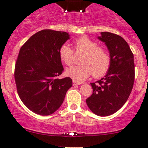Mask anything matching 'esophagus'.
Here are the masks:
<instances>
[{
    "label": "esophagus",
    "mask_w": 148,
    "mask_h": 148,
    "mask_svg": "<svg viewBox=\"0 0 148 148\" xmlns=\"http://www.w3.org/2000/svg\"><path fill=\"white\" fill-rule=\"evenodd\" d=\"M82 82H76V81H73V85H74V86H76V85H81V84H82Z\"/></svg>",
    "instance_id": "obj_1"
}]
</instances>
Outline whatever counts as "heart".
I'll list each match as a JSON object with an SVG mask.
<instances>
[{
  "label": "heart",
  "mask_w": 148,
  "mask_h": 148,
  "mask_svg": "<svg viewBox=\"0 0 148 148\" xmlns=\"http://www.w3.org/2000/svg\"><path fill=\"white\" fill-rule=\"evenodd\" d=\"M74 49L77 53H84L79 66H72L66 70V75L74 81L82 82L91 75L100 78L105 75L110 69L111 57L106 48L99 47L97 42L86 36H82L74 42ZM61 60L70 66L74 63V52L72 48L64 44L59 49Z\"/></svg>",
  "instance_id": "heart-1"
}]
</instances>
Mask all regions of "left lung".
Segmentation results:
<instances>
[{
	"label": "left lung",
	"mask_w": 148,
	"mask_h": 148,
	"mask_svg": "<svg viewBox=\"0 0 148 148\" xmlns=\"http://www.w3.org/2000/svg\"><path fill=\"white\" fill-rule=\"evenodd\" d=\"M99 39L110 52L111 64L106 75L91 83L93 93L86 101L93 113L108 116L118 111L127 101L135 80L133 54L122 37L108 32H101Z\"/></svg>",
	"instance_id": "obj_1"
}]
</instances>
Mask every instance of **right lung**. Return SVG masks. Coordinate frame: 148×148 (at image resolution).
Wrapping results in <instances>:
<instances>
[{
  "label": "right lung",
  "instance_id": "add662e5",
  "mask_svg": "<svg viewBox=\"0 0 148 148\" xmlns=\"http://www.w3.org/2000/svg\"><path fill=\"white\" fill-rule=\"evenodd\" d=\"M69 39L67 32L42 29L20 49L14 71L17 91L25 106L35 113H54L72 86L70 77L57 79L64 70L59 49Z\"/></svg>",
  "mask_w": 148,
  "mask_h": 148
}]
</instances>
